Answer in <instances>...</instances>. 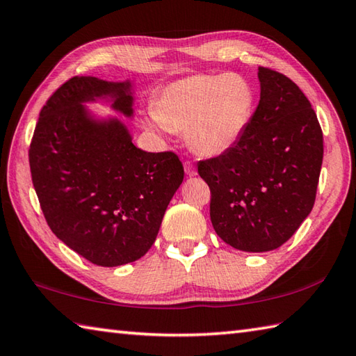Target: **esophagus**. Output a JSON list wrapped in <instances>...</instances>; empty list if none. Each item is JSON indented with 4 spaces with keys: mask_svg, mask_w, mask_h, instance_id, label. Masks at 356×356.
<instances>
[{
    "mask_svg": "<svg viewBox=\"0 0 356 356\" xmlns=\"http://www.w3.org/2000/svg\"><path fill=\"white\" fill-rule=\"evenodd\" d=\"M184 168H185L186 176H190V177L196 176V168H194V165L191 162H185L184 163Z\"/></svg>",
    "mask_w": 356,
    "mask_h": 356,
    "instance_id": "esophagus-1",
    "label": "esophagus"
}]
</instances>
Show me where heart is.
<instances>
[{
    "instance_id": "1",
    "label": "heart",
    "mask_w": 356,
    "mask_h": 356,
    "mask_svg": "<svg viewBox=\"0 0 356 356\" xmlns=\"http://www.w3.org/2000/svg\"><path fill=\"white\" fill-rule=\"evenodd\" d=\"M254 109V92L241 75H190L170 83L157 97L148 124L185 131L202 156H219L238 143Z\"/></svg>"
}]
</instances>
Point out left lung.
<instances>
[{"instance_id": "1", "label": "left lung", "mask_w": 356, "mask_h": 356, "mask_svg": "<svg viewBox=\"0 0 356 356\" xmlns=\"http://www.w3.org/2000/svg\"><path fill=\"white\" fill-rule=\"evenodd\" d=\"M261 100L233 148L200 160L219 238L242 252L281 247L310 214L323 165V131L307 97L289 76L257 69Z\"/></svg>"}]
</instances>
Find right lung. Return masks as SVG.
Returning <instances> with one entry per match:
<instances>
[{
    "label": "right lung",
    "instance_id": "1",
    "mask_svg": "<svg viewBox=\"0 0 356 356\" xmlns=\"http://www.w3.org/2000/svg\"><path fill=\"white\" fill-rule=\"evenodd\" d=\"M99 99L132 115L129 81L72 76L41 109L29 163L54 234L95 266L117 267L154 243L184 165L171 151L138 149L118 118H94L83 103Z\"/></svg>",
    "mask_w": 356,
    "mask_h": 356
}]
</instances>
